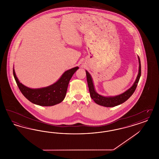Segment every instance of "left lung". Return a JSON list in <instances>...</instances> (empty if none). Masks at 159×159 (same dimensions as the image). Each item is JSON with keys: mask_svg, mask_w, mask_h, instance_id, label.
<instances>
[{"mask_svg": "<svg viewBox=\"0 0 159 159\" xmlns=\"http://www.w3.org/2000/svg\"><path fill=\"white\" fill-rule=\"evenodd\" d=\"M138 61H139V72L135 80V82L132 86V87H130L127 91H125L121 94L114 96V97H104L97 93L94 88V86H93V83L91 75L88 73V71L86 70L87 82H88V84L89 87L90 95L92 99L95 102V103L104 107H113L115 106H119L122 103L125 102L126 101H127L135 91L137 84L138 83L141 77V61L139 57H138Z\"/></svg>", "mask_w": 159, "mask_h": 159, "instance_id": "1", "label": "left lung"}]
</instances>
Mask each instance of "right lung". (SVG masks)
I'll return each instance as SVG.
<instances>
[{
	"mask_svg": "<svg viewBox=\"0 0 159 159\" xmlns=\"http://www.w3.org/2000/svg\"><path fill=\"white\" fill-rule=\"evenodd\" d=\"M78 68V67H76L68 70L53 84L38 89H31L20 83L16 76L14 69L13 74L20 90L26 98L34 104L48 107L59 104L64 100L69 82Z\"/></svg>",
	"mask_w": 159,
	"mask_h": 159,
	"instance_id": "right-lung-1",
	"label": "right lung"
}]
</instances>
